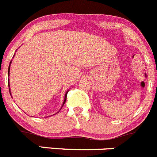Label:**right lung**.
Here are the masks:
<instances>
[{
    "instance_id": "add662e5",
    "label": "right lung",
    "mask_w": 157,
    "mask_h": 157,
    "mask_svg": "<svg viewBox=\"0 0 157 157\" xmlns=\"http://www.w3.org/2000/svg\"><path fill=\"white\" fill-rule=\"evenodd\" d=\"M10 63H11V61H10V65H9V68H8V75H9V74H10ZM8 86L10 87V84H9V83H8ZM9 91H10V95H11V93H10V88H9ZM68 91H66V94H65V98H64V101H63V105H62V108H63V105H64L65 102H66V97H67Z\"/></svg>"
}]
</instances>
